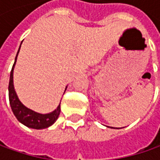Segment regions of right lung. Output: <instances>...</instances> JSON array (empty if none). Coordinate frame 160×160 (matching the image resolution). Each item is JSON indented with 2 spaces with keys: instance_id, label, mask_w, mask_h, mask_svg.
<instances>
[{
  "instance_id": "add662e5",
  "label": "right lung",
  "mask_w": 160,
  "mask_h": 160,
  "mask_svg": "<svg viewBox=\"0 0 160 160\" xmlns=\"http://www.w3.org/2000/svg\"><path fill=\"white\" fill-rule=\"evenodd\" d=\"M19 49H20V47H19ZM18 52H19V50H18ZM18 53H17V56H18ZM17 56H16L15 62L13 64L12 69L10 71V76H9V100L11 109L13 111V114L17 118V119L26 126L30 127V128H34V129L47 128L54 124V122L58 119L59 113H60V104L52 113L42 115V114L36 113L33 110L29 109L19 102L18 96L16 94L14 86H13V69H14V66H15L16 60H17Z\"/></svg>"
}]
</instances>
